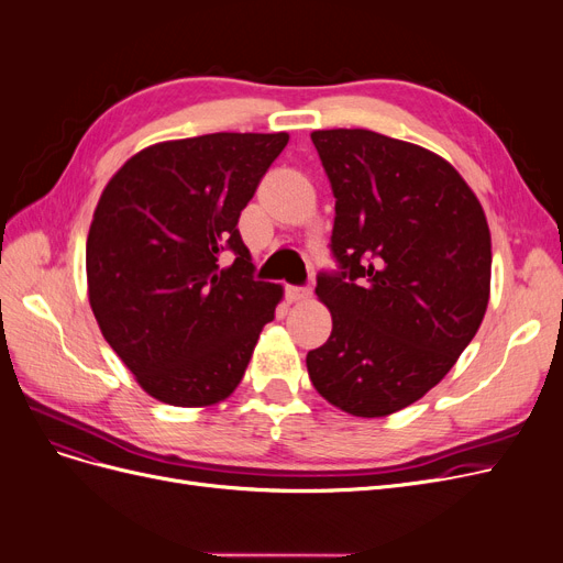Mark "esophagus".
Returning <instances> with one entry per match:
<instances>
[{
    "label": "esophagus",
    "instance_id": "34e87169",
    "mask_svg": "<svg viewBox=\"0 0 563 563\" xmlns=\"http://www.w3.org/2000/svg\"><path fill=\"white\" fill-rule=\"evenodd\" d=\"M286 296H288V300H291V302H305V300L312 298V291H310V288L288 286V288H286Z\"/></svg>",
    "mask_w": 563,
    "mask_h": 563
}]
</instances>
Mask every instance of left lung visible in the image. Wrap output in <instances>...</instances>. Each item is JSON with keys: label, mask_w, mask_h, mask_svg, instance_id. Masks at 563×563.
<instances>
[{"label": "left lung", "mask_w": 563, "mask_h": 563, "mask_svg": "<svg viewBox=\"0 0 563 563\" xmlns=\"http://www.w3.org/2000/svg\"><path fill=\"white\" fill-rule=\"evenodd\" d=\"M335 197L338 275L317 296L333 329L308 352L319 395L356 418H385L444 380L490 298V232L455 168L368 129L312 131Z\"/></svg>", "instance_id": "1"}]
</instances>
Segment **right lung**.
I'll list each match as a JSON object with an SVG mask.
<instances>
[{
  "mask_svg": "<svg viewBox=\"0 0 563 563\" xmlns=\"http://www.w3.org/2000/svg\"><path fill=\"white\" fill-rule=\"evenodd\" d=\"M288 133H207L135 152L87 236L100 333L157 401L207 408L242 383L282 284L255 282L236 220ZM223 250L235 263L220 268Z\"/></svg>",
  "mask_w": 563,
  "mask_h": 563,
  "instance_id": "right-lung-1",
  "label": "right lung"
}]
</instances>
